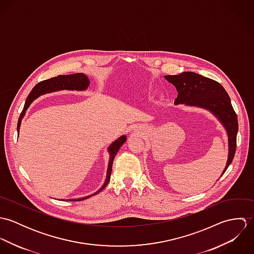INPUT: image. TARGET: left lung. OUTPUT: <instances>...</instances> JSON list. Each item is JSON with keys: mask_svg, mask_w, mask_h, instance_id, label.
Wrapping results in <instances>:
<instances>
[{"mask_svg": "<svg viewBox=\"0 0 254 254\" xmlns=\"http://www.w3.org/2000/svg\"><path fill=\"white\" fill-rule=\"evenodd\" d=\"M164 78L176 87L178 96L175 105L198 107L211 111L224 125L228 134L229 155L225 173L236 152L238 116L233 109L230 97L217 81L194 72H182L179 75H166Z\"/></svg>", "mask_w": 254, "mask_h": 254, "instance_id": "left-lung-1", "label": "left lung"}]
</instances>
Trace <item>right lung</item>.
Returning a JSON list of instances; mask_svg holds the SVG:
<instances>
[{"label":"right lung","mask_w":254,"mask_h":254,"mask_svg":"<svg viewBox=\"0 0 254 254\" xmlns=\"http://www.w3.org/2000/svg\"><path fill=\"white\" fill-rule=\"evenodd\" d=\"M90 81L88 79V77L84 74V73H75V74H69V75H59L57 77H53L51 79L48 80H44L40 83H38L36 86L32 89L31 93L28 95L24 108L21 111V114L18 118V122H17V132H19V127L21 124V119L25 114V111L29 108V106L33 103V101L37 99L39 96L47 94V93H52V92H56V91H60V90H75V91H84L89 87ZM126 142V136H121L119 139H117L115 142H113L111 145H109V152L110 157H109V166H108V173H107V178L106 182L103 185V187L96 191L95 193L85 196V197H81L78 199H68V200H84L88 197H91L97 193H99L100 191H102L106 186L109 184L110 180V175H111V170H112V163H113V159L117 153V151L119 150L120 146L123 145Z\"/></svg>","instance_id":"1"}]
</instances>
